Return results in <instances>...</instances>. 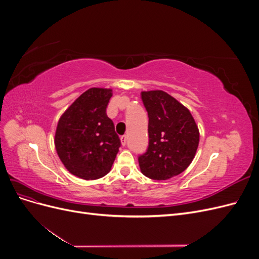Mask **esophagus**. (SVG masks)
Here are the masks:
<instances>
[{
    "label": "esophagus",
    "mask_w": 259,
    "mask_h": 259,
    "mask_svg": "<svg viewBox=\"0 0 259 259\" xmlns=\"http://www.w3.org/2000/svg\"><path fill=\"white\" fill-rule=\"evenodd\" d=\"M121 143H122V146H125L126 145V143H127V137L126 136H122L121 137Z\"/></svg>",
    "instance_id": "34e87169"
}]
</instances>
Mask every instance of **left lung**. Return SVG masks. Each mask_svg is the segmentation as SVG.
<instances>
[{"label":"left lung","mask_w":259,"mask_h":259,"mask_svg":"<svg viewBox=\"0 0 259 259\" xmlns=\"http://www.w3.org/2000/svg\"><path fill=\"white\" fill-rule=\"evenodd\" d=\"M142 99L149 117V145L138 158L140 170L154 180L177 176L190 165L197 152V124L190 111L165 92H142Z\"/></svg>","instance_id":"left-lung-1"}]
</instances>
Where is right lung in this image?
<instances>
[{"mask_svg": "<svg viewBox=\"0 0 259 259\" xmlns=\"http://www.w3.org/2000/svg\"><path fill=\"white\" fill-rule=\"evenodd\" d=\"M112 90L92 88L74 100L60 116L55 148L72 175L94 180L111 169L121 142L106 109Z\"/></svg>", "mask_w": 259, "mask_h": 259, "instance_id": "add662e5", "label": "right lung"}]
</instances>
